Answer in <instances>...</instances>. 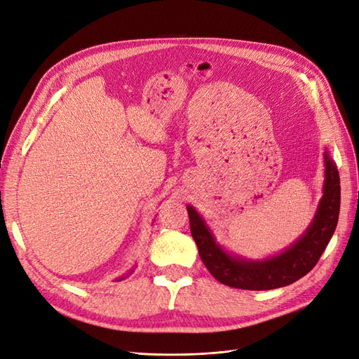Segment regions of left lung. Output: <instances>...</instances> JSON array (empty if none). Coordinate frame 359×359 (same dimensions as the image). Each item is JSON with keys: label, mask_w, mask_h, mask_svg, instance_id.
Returning <instances> with one entry per match:
<instances>
[{"label": "left lung", "mask_w": 359, "mask_h": 359, "mask_svg": "<svg viewBox=\"0 0 359 359\" xmlns=\"http://www.w3.org/2000/svg\"><path fill=\"white\" fill-rule=\"evenodd\" d=\"M327 180L323 198L313 223L299 240L286 252L262 262H248L226 255L215 244L211 232L206 229L202 217L187 206L190 231L198 244L203 265L220 283L247 290L277 289L299 280L314 268L327 248L339 222L340 212V177L335 163L325 154Z\"/></svg>", "instance_id": "1"}]
</instances>
